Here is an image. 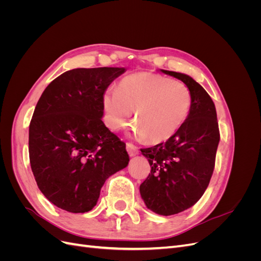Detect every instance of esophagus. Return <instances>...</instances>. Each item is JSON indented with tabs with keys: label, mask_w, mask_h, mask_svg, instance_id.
<instances>
[{
	"label": "esophagus",
	"mask_w": 261,
	"mask_h": 261,
	"mask_svg": "<svg viewBox=\"0 0 261 261\" xmlns=\"http://www.w3.org/2000/svg\"><path fill=\"white\" fill-rule=\"evenodd\" d=\"M126 149H127V152H128V154H129L130 156L136 155V154H138V152H139L138 147L135 146L134 144H132V143H127V144H126Z\"/></svg>",
	"instance_id": "1"
}]
</instances>
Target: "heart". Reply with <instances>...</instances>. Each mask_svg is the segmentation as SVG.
<instances>
[{
    "instance_id": "1",
    "label": "heart",
    "mask_w": 261,
    "mask_h": 261,
    "mask_svg": "<svg viewBox=\"0 0 261 261\" xmlns=\"http://www.w3.org/2000/svg\"><path fill=\"white\" fill-rule=\"evenodd\" d=\"M188 87L171 78L152 73L124 77L116 91L103 97L109 126L114 130L127 126L134 112L135 134L150 143L168 140L184 124L192 108Z\"/></svg>"
}]
</instances>
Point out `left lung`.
I'll return each mask as SVG.
<instances>
[{
	"label": "left lung",
	"mask_w": 261,
	"mask_h": 261,
	"mask_svg": "<svg viewBox=\"0 0 261 261\" xmlns=\"http://www.w3.org/2000/svg\"><path fill=\"white\" fill-rule=\"evenodd\" d=\"M183 82L192 92L189 114L165 143L140 149L151 171L139 191L148 209L161 216L176 215L198 201L215 169L220 132L215 103L191 76L161 69Z\"/></svg>",
	"instance_id": "obj_1"
}]
</instances>
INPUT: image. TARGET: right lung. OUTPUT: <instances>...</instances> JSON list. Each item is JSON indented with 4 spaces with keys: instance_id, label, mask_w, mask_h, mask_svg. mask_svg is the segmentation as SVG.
Returning <instances> with one entry per match:
<instances>
[{
    "instance_id": "obj_1",
    "label": "right lung",
    "mask_w": 261,
    "mask_h": 261,
    "mask_svg": "<svg viewBox=\"0 0 261 261\" xmlns=\"http://www.w3.org/2000/svg\"><path fill=\"white\" fill-rule=\"evenodd\" d=\"M125 70H67L38 101L29 125L30 167L45 198L63 210L90 211L105 181L127 167L125 143L102 122L105 92Z\"/></svg>"
}]
</instances>
